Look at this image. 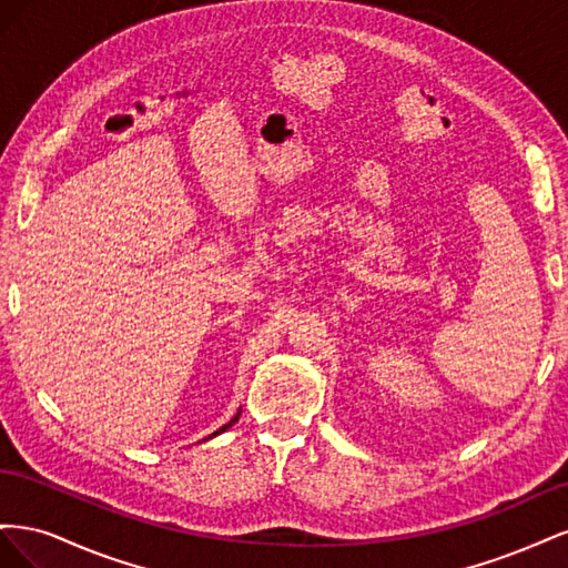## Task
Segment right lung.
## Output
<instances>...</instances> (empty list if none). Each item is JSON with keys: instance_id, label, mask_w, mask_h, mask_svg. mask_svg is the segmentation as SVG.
<instances>
[{"instance_id": "1", "label": "right lung", "mask_w": 568, "mask_h": 568, "mask_svg": "<svg viewBox=\"0 0 568 568\" xmlns=\"http://www.w3.org/2000/svg\"><path fill=\"white\" fill-rule=\"evenodd\" d=\"M239 415H242V409H239V412H236V415H234V417H232V419H230V422H227L225 426H220V428H217V432H213V434H211L209 438H213V436H217V434H222V432H227V428H230L232 424H236V422H239ZM209 438H203V440H209Z\"/></svg>"}]
</instances>
